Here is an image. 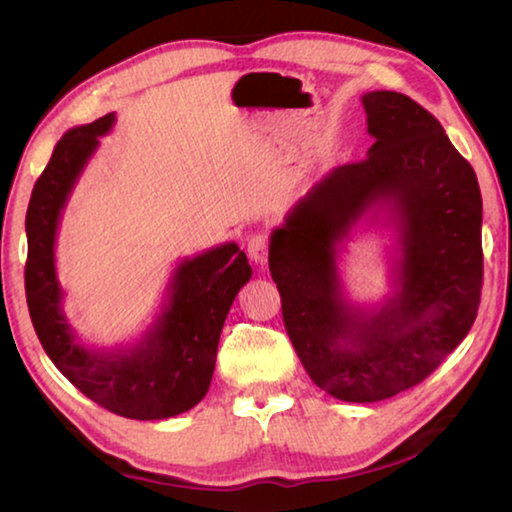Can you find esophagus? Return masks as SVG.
Listing matches in <instances>:
<instances>
[{
  "instance_id": "esophagus-1",
  "label": "esophagus",
  "mask_w": 512,
  "mask_h": 512,
  "mask_svg": "<svg viewBox=\"0 0 512 512\" xmlns=\"http://www.w3.org/2000/svg\"><path fill=\"white\" fill-rule=\"evenodd\" d=\"M248 255L257 266H266L268 262V237L255 235L248 239Z\"/></svg>"
}]
</instances>
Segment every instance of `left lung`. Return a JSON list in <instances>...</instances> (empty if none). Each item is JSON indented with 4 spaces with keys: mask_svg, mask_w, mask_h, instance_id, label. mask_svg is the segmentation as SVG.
Wrapping results in <instances>:
<instances>
[{
    "mask_svg": "<svg viewBox=\"0 0 512 512\" xmlns=\"http://www.w3.org/2000/svg\"><path fill=\"white\" fill-rule=\"evenodd\" d=\"M368 158L336 167L273 230L268 266L307 375L343 402L420 384L461 343L483 284L476 173L440 121L400 92L361 97ZM363 218L398 235L394 293L363 310L344 298L338 250Z\"/></svg>",
    "mask_w": 512,
    "mask_h": 512,
    "instance_id": "obj_1",
    "label": "left lung"
}]
</instances>
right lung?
<instances>
[{"mask_svg":"<svg viewBox=\"0 0 512 512\" xmlns=\"http://www.w3.org/2000/svg\"><path fill=\"white\" fill-rule=\"evenodd\" d=\"M112 124L115 112L67 131L36 180L27 210L24 287L42 348L85 397L124 418L164 420L205 397L225 316L253 268L235 241L185 257L171 275L162 314L140 341L92 350L76 339L56 275L58 223L76 180L99 149V137L110 133Z\"/></svg>","mask_w":512,"mask_h":512,"instance_id":"1","label":"right lung"}]
</instances>
